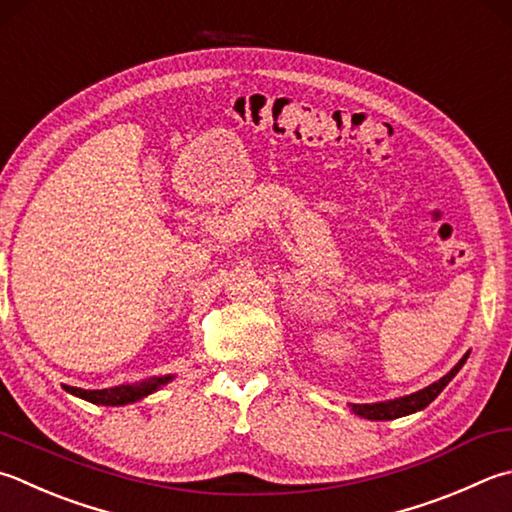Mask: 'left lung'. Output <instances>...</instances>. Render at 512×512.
<instances>
[{"label":"left lung","instance_id":"obj_1","mask_svg":"<svg viewBox=\"0 0 512 512\" xmlns=\"http://www.w3.org/2000/svg\"><path fill=\"white\" fill-rule=\"evenodd\" d=\"M466 352L461 356V361L452 368L448 374H443L439 381L430 383L428 388H423L419 392H412L406 394V397H399V399H390V401H379V403H350V410L354 414H359L363 419H370V421H390V419H399V417H408L412 412H419L426 406H430L432 401H435L439 394L443 392V388L455 379L457 372L464 368V363L468 359Z\"/></svg>","mask_w":512,"mask_h":512}]
</instances>
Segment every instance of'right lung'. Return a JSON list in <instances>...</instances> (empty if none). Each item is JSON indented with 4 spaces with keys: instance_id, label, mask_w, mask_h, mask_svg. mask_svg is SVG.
Here are the masks:
<instances>
[{
    "instance_id": "add662e5",
    "label": "right lung",
    "mask_w": 512,
    "mask_h": 512,
    "mask_svg": "<svg viewBox=\"0 0 512 512\" xmlns=\"http://www.w3.org/2000/svg\"><path fill=\"white\" fill-rule=\"evenodd\" d=\"M176 379V374H165V376H151V379H144L138 383H129V385H115V388H106V390H82V388H66V392L75 394L84 401H91L95 406H127V403H136L142 401L144 397H149L156 390H160L162 385L171 383Z\"/></svg>"
}]
</instances>
